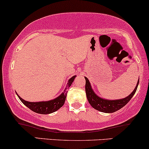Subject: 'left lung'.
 <instances>
[{
  "label": "left lung",
  "instance_id": "1",
  "mask_svg": "<svg viewBox=\"0 0 149 149\" xmlns=\"http://www.w3.org/2000/svg\"><path fill=\"white\" fill-rule=\"evenodd\" d=\"M86 79V97H87L88 101L89 104H91L92 107L97 111L102 112V113H111L114 112L118 111L121 108L124 107L127 103L131 100L132 97L135 95V92L137 91V86L139 84V79L137 81V85L135 86V89L133 91L126 97L125 98L119 99V100H106V99L102 98V97H99L96 93L93 91V88H92L91 84L90 83L88 79L85 77Z\"/></svg>",
  "mask_w": 149,
  "mask_h": 149
}]
</instances>
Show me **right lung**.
<instances>
[{
  "mask_svg": "<svg viewBox=\"0 0 149 149\" xmlns=\"http://www.w3.org/2000/svg\"><path fill=\"white\" fill-rule=\"evenodd\" d=\"M76 75L72 77L68 81L67 85L65 86V88L64 89L63 93L56 98L53 99L52 100L49 101H43V102H30L24 100L21 97L18 95L17 93V96L19 100L21 101L22 103L27 106V108H30L32 111L35 112L36 113L43 114V115H47V114H50L54 113V112L58 111L61 107L63 106L65 103V98L67 97L68 89L70 87V86L74 81V78L76 77Z\"/></svg>",
  "mask_w": 149,
  "mask_h": 149,
  "instance_id": "right-lung-1",
  "label": "right lung"
}]
</instances>
